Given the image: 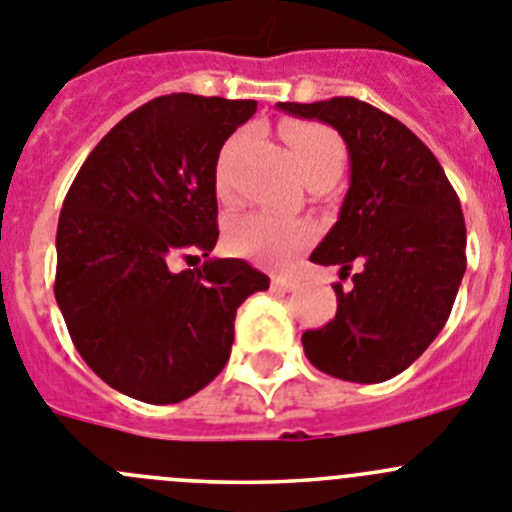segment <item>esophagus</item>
<instances>
[{"label":"esophagus","instance_id":"esophagus-1","mask_svg":"<svg viewBox=\"0 0 512 512\" xmlns=\"http://www.w3.org/2000/svg\"><path fill=\"white\" fill-rule=\"evenodd\" d=\"M271 289L274 291H296V281H291V279H284V276H276L274 281H271Z\"/></svg>","mask_w":512,"mask_h":512}]
</instances>
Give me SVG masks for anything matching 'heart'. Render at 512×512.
I'll return each mask as SVG.
<instances>
[{
	"label": "heart",
	"mask_w": 512,
	"mask_h": 512,
	"mask_svg": "<svg viewBox=\"0 0 512 512\" xmlns=\"http://www.w3.org/2000/svg\"><path fill=\"white\" fill-rule=\"evenodd\" d=\"M284 138L306 180L319 178V175L337 178L342 170L344 145L334 130L316 123H289L284 125ZM238 148H241V138H231L218 155L216 183L221 193H228L231 188V165ZM314 238V223L304 218H276L269 213L238 216L226 228L228 248L264 266H284L296 253L309 248Z\"/></svg>",
	"instance_id": "1"
}]
</instances>
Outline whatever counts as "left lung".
<instances>
[{"mask_svg": "<svg viewBox=\"0 0 512 512\" xmlns=\"http://www.w3.org/2000/svg\"><path fill=\"white\" fill-rule=\"evenodd\" d=\"M296 118L332 125L349 150L339 221L311 261L339 266L337 314L301 344L321 372L359 384L405 372L442 332L462 274L465 218L445 170L407 125L357 97L279 102Z\"/></svg>", "mask_w": 512, "mask_h": 512, "instance_id": "obj_1", "label": "left lung"}]
</instances>
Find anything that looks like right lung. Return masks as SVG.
Returning a JSON list of instances; mask_svg holds the SVG:
<instances>
[{
    "label": "right lung",
    "mask_w": 512,
    "mask_h": 512,
    "mask_svg": "<svg viewBox=\"0 0 512 512\" xmlns=\"http://www.w3.org/2000/svg\"><path fill=\"white\" fill-rule=\"evenodd\" d=\"M256 100L155 97L95 145L57 223L55 299L87 367L118 392L173 405L226 367L236 309L269 276L241 259L175 272L218 241L216 165Z\"/></svg>",
    "instance_id": "1"
}]
</instances>
